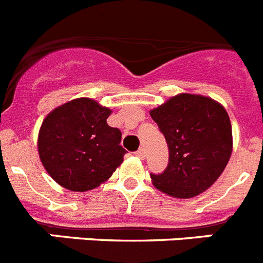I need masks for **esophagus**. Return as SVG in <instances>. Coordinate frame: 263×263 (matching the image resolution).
Returning <instances> with one entry per match:
<instances>
[{
	"label": "esophagus",
	"instance_id": "esophagus-1",
	"mask_svg": "<svg viewBox=\"0 0 263 263\" xmlns=\"http://www.w3.org/2000/svg\"><path fill=\"white\" fill-rule=\"evenodd\" d=\"M134 154H136V157H138L139 159H143V158L146 157L145 148H143V147H141V148H139V150H137V152L134 153Z\"/></svg>",
	"mask_w": 263,
	"mask_h": 263
}]
</instances>
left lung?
<instances>
[{
  "mask_svg": "<svg viewBox=\"0 0 263 263\" xmlns=\"http://www.w3.org/2000/svg\"><path fill=\"white\" fill-rule=\"evenodd\" d=\"M168 146V164L150 174L159 191L188 199L211 187L233 148L232 125L221 104L201 95L180 93L150 110Z\"/></svg>",
  "mask_w": 263,
  "mask_h": 263,
  "instance_id": "left-lung-1",
  "label": "left lung"
}]
</instances>
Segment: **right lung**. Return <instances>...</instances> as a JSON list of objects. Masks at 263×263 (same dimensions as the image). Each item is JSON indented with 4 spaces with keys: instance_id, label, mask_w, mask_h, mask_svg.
I'll list each match as a JSON object with an SVG mask.
<instances>
[{
    "instance_id": "add662e5",
    "label": "right lung",
    "mask_w": 263,
    "mask_h": 263,
    "mask_svg": "<svg viewBox=\"0 0 263 263\" xmlns=\"http://www.w3.org/2000/svg\"><path fill=\"white\" fill-rule=\"evenodd\" d=\"M111 110L87 97L48 113L38 136V153L48 175L69 191L85 192L106 182L126 153L121 132L106 118Z\"/></svg>"
}]
</instances>
